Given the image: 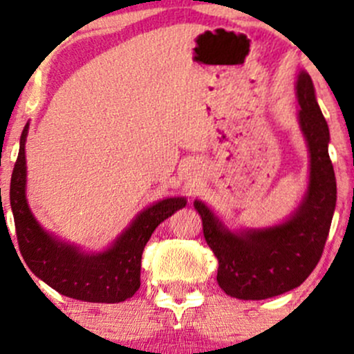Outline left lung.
I'll return each mask as SVG.
<instances>
[{
    "label": "left lung",
    "mask_w": 354,
    "mask_h": 354,
    "mask_svg": "<svg viewBox=\"0 0 354 354\" xmlns=\"http://www.w3.org/2000/svg\"><path fill=\"white\" fill-rule=\"evenodd\" d=\"M299 126L310 149V185L283 225L233 233L205 203L194 201L203 234L218 258V284L238 299H266L295 290L318 265L336 206V178L328 153L330 129L306 71L296 83Z\"/></svg>",
    "instance_id": "8db88e82"
}]
</instances>
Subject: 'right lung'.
<instances>
[{"mask_svg":"<svg viewBox=\"0 0 354 354\" xmlns=\"http://www.w3.org/2000/svg\"><path fill=\"white\" fill-rule=\"evenodd\" d=\"M28 126H24L19 140L10 186L16 238L24 263L39 279L68 298L89 303H121L131 298L141 284V254L146 243L156 226L183 208L186 200L166 198L158 201L141 211L106 251L81 253L76 246L61 243L46 233L28 206L24 156Z\"/></svg>","mask_w":354,"mask_h":354,"instance_id":"obj_1","label":"right lung"}]
</instances>
